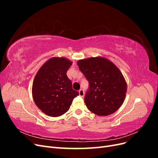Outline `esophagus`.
<instances>
[{"mask_svg": "<svg viewBox=\"0 0 158 158\" xmlns=\"http://www.w3.org/2000/svg\"><path fill=\"white\" fill-rule=\"evenodd\" d=\"M79 95L80 97H84V92L82 89L79 90Z\"/></svg>", "mask_w": 158, "mask_h": 158, "instance_id": "obj_1", "label": "esophagus"}]
</instances>
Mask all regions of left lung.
Wrapping results in <instances>:
<instances>
[{"label":"left lung","mask_w":158,"mask_h":158,"mask_svg":"<svg viewBox=\"0 0 158 158\" xmlns=\"http://www.w3.org/2000/svg\"><path fill=\"white\" fill-rule=\"evenodd\" d=\"M89 88L84 102L98 116H107L121 107L126 97L127 84L121 72L111 60L103 56L77 61Z\"/></svg>","instance_id":"8db88e82"}]
</instances>
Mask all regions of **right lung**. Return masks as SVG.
Here are the masks:
<instances>
[{"label":"right lung","mask_w":158,"mask_h":158,"mask_svg":"<svg viewBox=\"0 0 158 158\" xmlns=\"http://www.w3.org/2000/svg\"><path fill=\"white\" fill-rule=\"evenodd\" d=\"M72 64L73 62L65 57L55 56L47 60L37 71L32 85L33 99L47 115H63L79 95L66 75Z\"/></svg>","instance_id":"add662e5"}]
</instances>
